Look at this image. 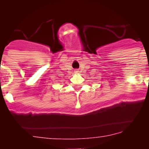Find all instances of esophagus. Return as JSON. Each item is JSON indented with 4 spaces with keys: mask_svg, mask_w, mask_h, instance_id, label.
<instances>
[{
    "mask_svg": "<svg viewBox=\"0 0 149 149\" xmlns=\"http://www.w3.org/2000/svg\"><path fill=\"white\" fill-rule=\"evenodd\" d=\"M78 71H78V70H76V71H74V72L76 73H78Z\"/></svg>",
    "mask_w": 149,
    "mask_h": 149,
    "instance_id": "1",
    "label": "esophagus"
}]
</instances>
